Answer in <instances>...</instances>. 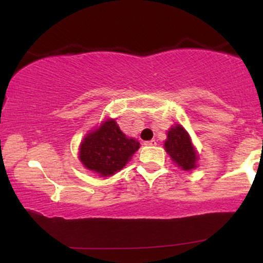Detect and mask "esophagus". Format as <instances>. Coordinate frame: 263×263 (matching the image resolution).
Wrapping results in <instances>:
<instances>
[{
	"label": "esophagus",
	"mask_w": 263,
	"mask_h": 263,
	"mask_svg": "<svg viewBox=\"0 0 263 263\" xmlns=\"http://www.w3.org/2000/svg\"><path fill=\"white\" fill-rule=\"evenodd\" d=\"M156 144H157V142L155 140L144 142V146H156Z\"/></svg>",
	"instance_id": "1"
}]
</instances>
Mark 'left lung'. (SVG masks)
<instances>
[{"instance_id": "obj_1", "label": "left lung", "mask_w": 263, "mask_h": 263, "mask_svg": "<svg viewBox=\"0 0 263 263\" xmlns=\"http://www.w3.org/2000/svg\"><path fill=\"white\" fill-rule=\"evenodd\" d=\"M164 148L172 161L177 163L183 171H190L197 167L198 153L193 146L188 132L180 125L172 126L167 134Z\"/></svg>"}]
</instances>
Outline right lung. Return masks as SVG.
Here are the masks:
<instances>
[{
    "label": "right lung",
    "instance_id": "1",
    "mask_svg": "<svg viewBox=\"0 0 263 263\" xmlns=\"http://www.w3.org/2000/svg\"><path fill=\"white\" fill-rule=\"evenodd\" d=\"M138 148L140 143L126 137L115 120H106L85 136L80 144L79 159L87 170L110 177L121 171Z\"/></svg>",
    "mask_w": 263,
    "mask_h": 263
}]
</instances>
